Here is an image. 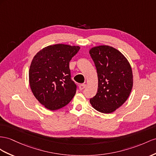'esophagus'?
Segmentation results:
<instances>
[{"label": "esophagus", "instance_id": "esophagus-1", "mask_svg": "<svg viewBox=\"0 0 156 156\" xmlns=\"http://www.w3.org/2000/svg\"><path fill=\"white\" fill-rule=\"evenodd\" d=\"M86 84H85V83H82V84H80L79 86V89L80 90H82L84 88H86Z\"/></svg>", "mask_w": 156, "mask_h": 156}]
</instances>
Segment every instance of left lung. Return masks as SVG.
I'll list each match as a JSON object with an SVG mask.
<instances>
[{"label": "left lung", "mask_w": 156, "mask_h": 156, "mask_svg": "<svg viewBox=\"0 0 156 156\" xmlns=\"http://www.w3.org/2000/svg\"><path fill=\"white\" fill-rule=\"evenodd\" d=\"M89 53L97 69L98 88L90 99L99 112L111 113L125 103L133 86L132 68L121 52L109 45L92 47Z\"/></svg>", "instance_id": "8db88e82"}]
</instances>
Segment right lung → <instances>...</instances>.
<instances>
[{"label": "right lung", "mask_w": 156, "mask_h": 156, "mask_svg": "<svg viewBox=\"0 0 156 156\" xmlns=\"http://www.w3.org/2000/svg\"><path fill=\"white\" fill-rule=\"evenodd\" d=\"M80 49L56 44L34 56L29 70L30 86L35 98L47 109H61L74 96L76 85L71 79L69 62Z\"/></svg>", "instance_id": "obj_1"}]
</instances>
